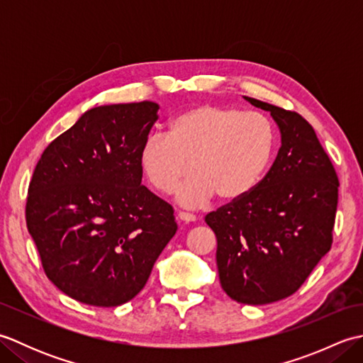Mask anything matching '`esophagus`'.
Here are the masks:
<instances>
[{
  "label": "esophagus",
  "mask_w": 363,
  "mask_h": 363,
  "mask_svg": "<svg viewBox=\"0 0 363 363\" xmlns=\"http://www.w3.org/2000/svg\"><path fill=\"white\" fill-rule=\"evenodd\" d=\"M177 218H179L181 221H186V223H191V221L196 220L195 215L190 213V212H179V213H177Z\"/></svg>",
  "instance_id": "esophagus-1"
}]
</instances>
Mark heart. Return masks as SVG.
<instances>
[{
    "label": "heart",
    "instance_id": "obj_1",
    "mask_svg": "<svg viewBox=\"0 0 363 363\" xmlns=\"http://www.w3.org/2000/svg\"><path fill=\"white\" fill-rule=\"evenodd\" d=\"M276 145V128L265 115L199 104L177 113L168 134L146 137L138 160L151 186L165 195L191 169L196 172L177 191V199L198 207L213 195L223 203L248 195L272 164Z\"/></svg>",
    "mask_w": 363,
    "mask_h": 363
}]
</instances>
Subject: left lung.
<instances>
[{
    "instance_id": "left-lung-1",
    "label": "left lung",
    "mask_w": 363,
    "mask_h": 363,
    "mask_svg": "<svg viewBox=\"0 0 363 363\" xmlns=\"http://www.w3.org/2000/svg\"><path fill=\"white\" fill-rule=\"evenodd\" d=\"M268 111L281 148L248 195L206 215L217 235L221 287L237 303L260 306L293 295L333 246L335 168L298 112L245 96Z\"/></svg>"
}]
</instances>
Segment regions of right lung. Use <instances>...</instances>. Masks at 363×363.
Here are the masks:
<instances>
[{
    "instance_id": "right-lung-1",
    "label": "right lung",
    "mask_w": 363,
    "mask_h": 363,
    "mask_svg": "<svg viewBox=\"0 0 363 363\" xmlns=\"http://www.w3.org/2000/svg\"><path fill=\"white\" fill-rule=\"evenodd\" d=\"M157 111L152 101L95 107L37 162L28 230L48 279L79 303H128L176 234L173 207L142 186L138 152Z\"/></svg>"
}]
</instances>
